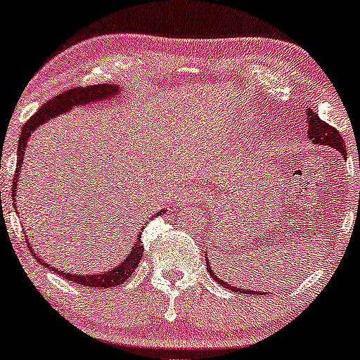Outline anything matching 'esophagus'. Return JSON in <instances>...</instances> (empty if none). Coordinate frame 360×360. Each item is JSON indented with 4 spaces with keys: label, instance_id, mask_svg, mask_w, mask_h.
<instances>
[{
    "label": "esophagus",
    "instance_id": "1",
    "mask_svg": "<svg viewBox=\"0 0 360 360\" xmlns=\"http://www.w3.org/2000/svg\"><path fill=\"white\" fill-rule=\"evenodd\" d=\"M185 196H186V201H190V203H195V201H203L208 198V193H206L205 188H201L200 185H190L188 188L185 190Z\"/></svg>",
    "mask_w": 360,
    "mask_h": 360
}]
</instances>
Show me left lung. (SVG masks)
I'll return each instance as SVG.
<instances>
[{"mask_svg":"<svg viewBox=\"0 0 360 360\" xmlns=\"http://www.w3.org/2000/svg\"><path fill=\"white\" fill-rule=\"evenodd\" d=\"M307 115H308L307 120H308V136H309V139H311L314 144L334 147V149L339 150V154H341L344 159H346V142L342 141V137H341V134H339V131L336 129V127L329 126L328 122H324L323 120H319V116L316 115V112H313L311 110H308ZM206 269H208V272H210L211 277H213L216 282L221 285V287L234 290V292H238V293L262 295V293H259V292H249V290L231 287L229 283H226V282H223V280H219L218 275H214V272L210 267V264H206Z\"/></svg>","mask_w":360,"mask_h":360,"instance_id":"left-lung-1","label":"left lung"}]
</instances>
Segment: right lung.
Here are the masks:
<instances>
[{
	"mask_svg": "<svg viewBox=\"0 0 360 360\" xmlns=\"http://www.w3.org/2000/svg\"><path fill=\"white\" fill-rule=\"evenodd\" d=\"M120 93V86L117 85H105V83H100V85H90V86H75L70 88V90L60 93V95L53 96L52 100H49L44 103L36 115L29 117V121L22 126L21 136H19V146H18V164H16V172H14L13 176V198L16 196V186H18V175H19V169L22 167V159H24V149L27 147V139L31 136V132L34 129H37L39 126H42L44 122H47L51 117L62 115V112L70 111L73 106L78 105H86V103H91L95 100H105V98H112L115 95ZM16 205V203H14ZM164 213V211H159V214ZM146 228V226H144ZM142 228V229H144ZM27 243V240H26ZM27 248L31 250V254L36 257L39 264L46 265L47 269H51L52 272L60 274L62 277H65L67 280H70L73 283L83 285V287H93V288H110V287H117V285H122L127 278L131 277L132 272H134L137 264L141 262L142 254H144V245L141 243V236H137V243L134 244V248L129 254L124 262H122L120 267H115L111 270H106V272H101L98 275H77V274H65L60 272V270L53 269L52 265L44 264L42 259L37 257V254H34V250L31 248V244L27 243Z\"/></svg>",
	"mask_w": 360,
	"mask_h": 360,
	"instance_id": "1",
	"label": "right lung"
}]
</instances>
